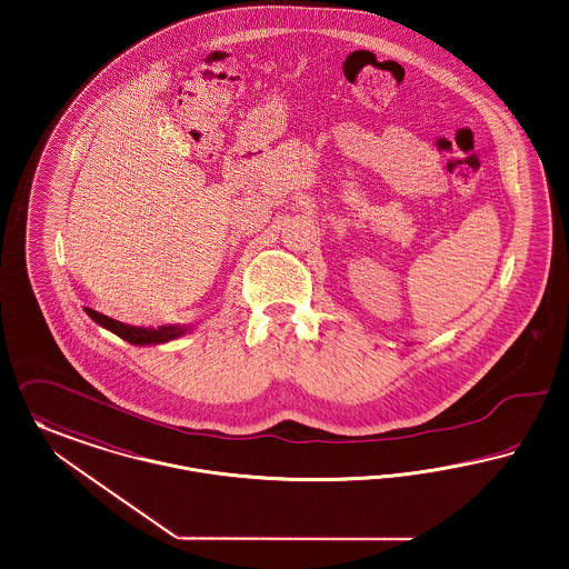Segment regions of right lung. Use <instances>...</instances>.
Instances as JSON below:
<instances>
[{
    "label": "right lung",
    "mask_w": 569,
    "mask_h": 569,
    "mask_svg": "<svg viewBox=\"0 0 569 569\" xmlns=\"http://www.w3.org/2000/svg\"><path fill=\"white\" fill-rule=\"evenodd\" d=\"M88 312L91 321H96L100 328L109 329L113 331L116 336L123 338L126 342L130 345H137V347H150V345H164V342H171L176 338L186 336L188 331H192L190 326H162V328H134V326H126L121 321H116L107 315H100L98 310H91V308H83Z\"/></svg>",
    "instance_id": "right-lung-1"
}]
</instances>
